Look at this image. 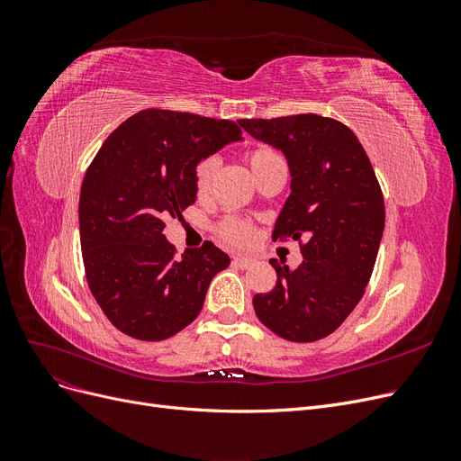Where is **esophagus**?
<instances>
[{
  "mask_svg": "<svg viewBox=\"0 0 461 461\" xmlns=\"http://www.w3.org/2000/svg\"><path fill=\"white\" fill-rule=\"evenodd\" d=\"M232 263L236 265V267L246 269V267H249V265L254 263V259H252V258H246V256H234V258H232Z\"/></svg>",
  "mask_w": 461,
  "mask_h": 461,
  "instance_id": "34e87169",
  "label": "esophagus"
}]
</instances>
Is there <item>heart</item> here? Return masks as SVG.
<instances>
[{
  "label": "heart",
  "mask_w": 461,
  "mask_h": 461,
  "mask_svg": "<svg viewBox=\"0 0 461 461\" xmlns=\"http://www.w3.org/2000/svg\"><path fill=\"white\" fill-rule=\"evenodd\" d=\"M246 159L249 163V169H252L254 176H258L265 169V167L273 163L275 159H278V153L271 148L258 146L246 153ZM217 165H219V159L215 156H207V158L200 159L196 163V167H194V190H196L200 198L205 196L209 188H212L215 173H217ZM219 236L222 240H227L230 244L242 246V244H248L249 240H252L254 227L244 219L229 217L219 225Z\"/></svg>",
  "instance_id": "obj_1"
}]
</instances>
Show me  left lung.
Listing matches in <instances>:
<instances>
[{
  "mask_svg": "<svg viewBox=\"0 0 461 461\" xmlns=\"http://www.w3.org/2000/svg\"><path fill=\"white\" fill-rule=\"evenodd\" d=\"M239 122L288 161L290 196L273 240H305L296 269L271 259L276 286L254 296L256 315L285 340H321L352 313L371 278L384 229L379 180L340 121L302 113Z\"/></svg>",
  "mask_w": 461,
  "mask_h": 461,
  "instance_id": "left-lung-1",
  "label": "left lung"
}]
</instances>
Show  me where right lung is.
I'll use <instances>...</instances> for the list:
<instances>
[{
  "mask_svg": "<svg viewBox=\"0 0 461 461\" xmlns=\"http://www.w3.org/2000/svg\"><path fill=\"white\" fill-rule=\"evenodd\" d=\"M236 140L242 131L232 121L144 109L95 153L78 202L82 261L95 302L121 332L148 342L173 337L229 267L213 242L176 258L163 229L196 202V163Z\"/></svg>",
  "mask_w": 461,
  "mask_h": 461,
  "instance_id": "1",
  "label": "right lung"
}]
</instances>
